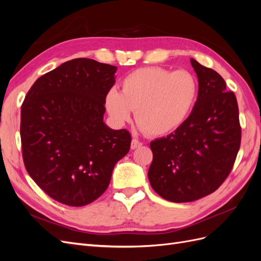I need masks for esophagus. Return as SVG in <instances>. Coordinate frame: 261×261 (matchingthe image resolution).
I'll use <instances>...</instances> for the list:
<instances>
[{
	"instance_id": "esophagus-1",
	"label": "esophagus",
	"mask_w": 261,
	"mask_h": 261,
	"mask_svg": "<svg viewBox=\"0 0 261 261\" xmlns=\"http://www.w3.org/2000/svg\"><path fill=\"white\" fill-rule=\"evenodd\" d=\"M141 146H143V143H140V141H139L138 139L134 138V139L132 140V144H130V148H132V149H136V148H139V147H141Z\"/></svg>"
}]
</instances>
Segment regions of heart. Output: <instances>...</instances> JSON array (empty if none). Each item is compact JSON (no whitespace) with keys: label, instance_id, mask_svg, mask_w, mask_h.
Listing matches in <instances>:
<instances>
[{"label":"heart","instance_id":"heart-1","mask_svg":"<svg viewBox=\"0 0 261 261\" xmlns=\"http://www.w3.org/2000/svg\"><path fill=\"white\" fill-rule=\"evenodd\" d=\"M198 96V82L189 70L151 66L134 70L116 88L108 90L105 103L109 114L124 124L135 111L139 128L149 136L175 130L192 112Z\"/></svg>","mask_w":261,"mask_h":261}]
</instances>
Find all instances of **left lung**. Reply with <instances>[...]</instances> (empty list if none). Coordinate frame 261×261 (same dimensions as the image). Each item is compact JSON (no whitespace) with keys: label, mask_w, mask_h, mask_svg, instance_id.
I'll return each mask as SVG.
<instances>
[{"label":"left lung","mask_w":261,"mask_h":261,"mask_svg":"<svg viewBox=\"0 0 261 261\" xmlns=\"http://www.w3.org/2000/svg\"><path fill=\"white\" fill-rule=\"evenodd\" d=\"M198 98L184 123L150 143V185L162 198L189 202L216 192L230 174L240 150L238 100L216 70L194 59Z\"/></svg>","instance_id":"8db88e82"}]
</instances>
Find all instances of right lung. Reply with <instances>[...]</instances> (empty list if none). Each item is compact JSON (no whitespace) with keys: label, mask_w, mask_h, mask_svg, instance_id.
Wrapping results in <instances>:
<instances>
[{"label":"right lung","mask_w":261,"mask_h":261,"mask_svg":"<svg viewBox=\"0 0 261 261\" xmlns=\"http://www.w3.org/2000/svg\"><path fill=\"white\" fill-rule=\"evenodd\" d=\"M116 69L91 59L67 61L39 77L21 105L25 168L46 195L66 206L98 199L129 151V132L103 122Z\"/></svg>","instance_id":"add662e5"}]
</instances>
